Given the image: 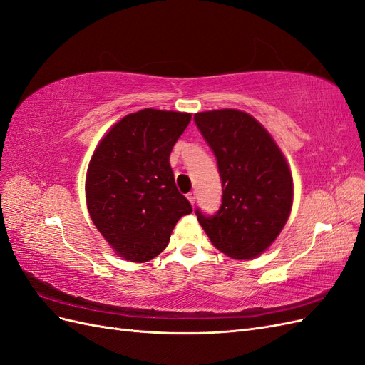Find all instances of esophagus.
<instances>
[{
  "label": "esophagus",
  "instance_id": "34e87169",
  "mask_svg": "<svg viewBox=\"0 0 365 365\" xmlns=\"http://www.w3.org/2000/svg\"><path fill=\"white\" fill-rule=\"evenodd\" d=\"M187 200L190 201V204H192V205H195V201H196V193H195V192L187 193Z\"/></svg>",
  "mask_w": 365,
  "mask_h": 365
}]
</instances>
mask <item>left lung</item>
<instances>
[{
	"label": "left lung",
	"mask_w": 365,
	"mask_h": 365,
	"mask_svg": "<svg viewBox=\"0 0 365 365\" xmlns=\"http://www.w3.org/2000/svg\"><path fill=\"white\" fill-rule=\"evenodd\" d=\"M213 150L222 181V204L213 216L196 208L212 244L231 259L257 257L277 239L292 207L286 158L259 121L237 109L195 114Z\"/></svg>",
	"instance_id": "8db88e82"
}]
</instances>
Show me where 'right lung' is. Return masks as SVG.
Returning a JSON list of instances; mask_svg holds the SVG:
<instances>
[{"mask_svg":"<svg viewBox=\"0 0 365 365\" xmlns=\"http://www.w3.org/2000/svg\"><path fill=\"white\" fill-rule=\"evenodd\" d=\"M190 120L187 113L141 109L115 123L94 150L85 184L88 212L120 257H157L176 222L192 213L169 163Z\"/></svg>","mask_w":365,"mask_h":365,"instance_id":"obj_1","label":"right lung"}]
</instances>
